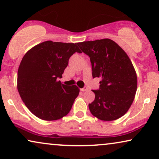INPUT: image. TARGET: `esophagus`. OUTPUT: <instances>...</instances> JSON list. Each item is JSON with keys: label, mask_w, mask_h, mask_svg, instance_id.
Listing matches in <instances>:
<instances>
[{"label": "esophagus", "mask_w": 159, "mask_h": 159, "mask_svg": "<svg viewBox=\"0 0 159 159\" xmlns=\"http://www.w3.org/2000/svg\"><path fill=\"white\" fill-rule=\"evenodd\" d=\"M89 90L88 88H87V87H84V88H81L80 89V90L82 91V92H85V91H88Z\"/></svg>", "instance_id": "obj_1"}]
</instances>
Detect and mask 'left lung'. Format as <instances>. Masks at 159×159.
<instances>
[{
    "label": "left lung",
    "mask_w": 159,
    "mask_h": 159,
    "mask_svg": "<svg viewBox=\"0 0 159 159\" xmlns=\"http://www.w3.org/2000/svg\"><path fill=\"white\" fill-rule=\"evenodd\" d=\"M77 45L90 58L93 77L101 78L99 90H93L95 97L89 103L91 114L102 121L119 119L131 106L138 87L131 60L111 39L84 41Z\"/></svg>",
    "instance_id": "obj_1"
}]
</instances>
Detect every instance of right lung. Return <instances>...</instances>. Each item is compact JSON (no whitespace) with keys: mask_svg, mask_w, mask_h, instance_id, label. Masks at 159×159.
Returning <instances> with one entry per match:
<instances>
[{"mask_svg":"<svg viewBox=\"0 0 159 159\" xmlns=\"http://www.w3.org/2000/svg\"><path fill=\"white\" fill-rule=\"evenodd\" d=\"M81 53L77 43L48 40L29 50L19 65L17 89L24 103L39 119L58 120L70 111L80 89L61 83L69 59Z\"/></svg>","mask_w":159,"mask_h":159,"instance_id":"right-lung-1","label":"right lung"}]
</instances>
